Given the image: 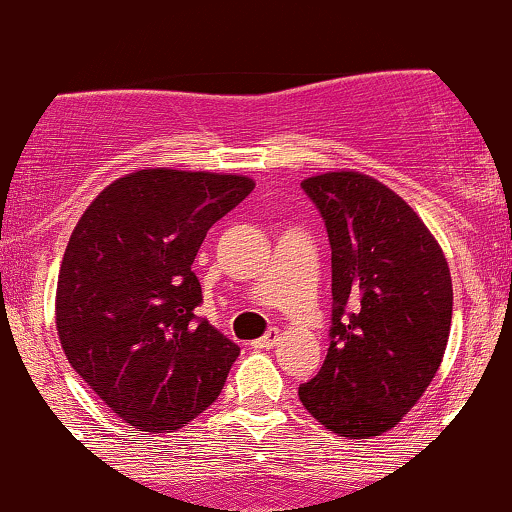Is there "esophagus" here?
<instances>
[{
  "mask_svg": "<svg viewBox=\"0 0 512 512\" xmlns=\"http://www.w3.org/2000/svg\"><path fill=\"white\" fill-rule=\"evenodd\" d=\"M276 342H279V330H269L267 334H264V337L255 339L252 346H255V349H272Z\"/></svg>",
  "mask_w": 512,
  "mask_h": 512,
  "instance_id": "esophagus-1",
  "label": "esophagus"
}]
</instances>
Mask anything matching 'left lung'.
Segmentation results:
<instances>
[{
    "label": "left lung",
    "instance_id": "left-lung-1",
    "mask_svg": "<svg viewBox=\"0 0 512 512\" xmlns=\"http://www.w3.org/2000/svg\"><path fill=\"white\" fill-rule=\"evenodd\" d=\"M332 248L325 363L298 387L303 407L344 438L395 428L443 361L452 281L438 240L397 192L337 170L303 180Z\"/></svg>",
    "mask_w": 512,
    "mask_h": 512
}]
</instances>
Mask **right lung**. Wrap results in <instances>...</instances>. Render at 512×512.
<instances>
[{"mask_svg":"<svg viewBox=\"0 0 512 512\" xmlns=\"http://www.w3.org/2000/svg\"><path fill=\"white\" fill-rule=\"evenodd\" d=\"M252 187L245 175L134 170L76 223L57 279V334L69 366L125 424L178 431L219 397L240 349L197 317L192 262Z\"/></svg>","mask_w":512,"mask_h":512,"instance_id":"right-lung-1","label":"right lung"}]
</instances>
